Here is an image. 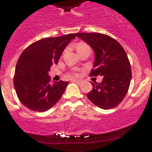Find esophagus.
I'll use <instances>...</instances> for the list:
<instances>
[{
  "mask_svg": "<svg viewBox=\"0 0 152 152\" xmlns=\"http://www.w3.org/2000/svg\"><path fill=\"white\" fill-rule=\"evenodd\" d=\"M72 82L77 83V84H82V80H72Z\"/></svg>",
  "mask_w": 152,
  "mask_h": 152,
  "instance_id": "34e87169",
  "label": "esophagus"
}]
</instances>
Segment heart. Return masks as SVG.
Returning a JSON list of instances; mask_svg holds the SVG:
<instances>
[{"label": "heart", "mask_w": 152, "mask_h": 152, "mask_svg": "<svg viewBox=\"0 0 152 152\" xmlns=\"http://www.w3.org/2000/svg\"><path fill=\"white\" fill-rule=\"evenodd\" d=\"M88 47H89V45H87V44L84 43V42H79V43L77 45V52H78V51L82 50V49H86V48H88ZM70 75H72V76H75V77H76V76H78V73L75 72H71Z\"/></svg>", "instance_id": "heart-1"}]
</instances>
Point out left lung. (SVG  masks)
Wrapping results in <instances>:
<instances>
[{"instance_id":"8db88e82","label":"left lung","mask_w":152,"mask_h":152,"mask_svg":"<svg viewBox=\"0 0 152 152\" xmlns=\"http://www.w3.org/2000/svg\"><path fill=\"white\" fill-rule=\"evenodd\" d=\"M91 46L95 53L90 76H103L101 83H92L87 96L96 107L104 110L115 108L123 101L129 88L131 65L124 49L110 36L101 33H75Z\"/></svg>"}]
</instances>
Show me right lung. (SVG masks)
Returning <instances> with one entry per match:
<instances>
[{
    "mask_svg": "<svg viewBox=\"0 0 152 152\" xmlns=\"http://www.w3.org/2000/svg\"><path fill=\"white\" fill-rule=\"evenodd\" d=\"M67 34L36 41L23 50L17 61L13 84L20 101L29 110L45 112L61 99L68 81L50 82L48 72L58 64L65 47L75 37Z\"/></svg>",
    "mask_w": 152,
    "mask_h": 152,
    "instance_id": "obj_1",
    "label": "right lung"
}]
</instances>
